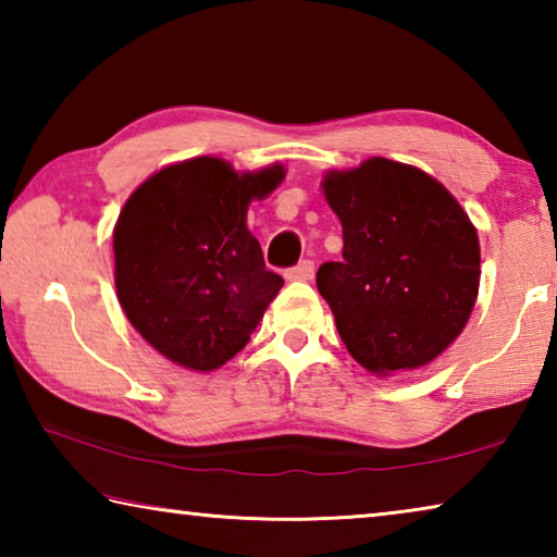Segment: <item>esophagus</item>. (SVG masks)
<instances>
[{
    "mask_svg": "<svg viewBox=\"0 0 557 557\" xmlns=\"http://www.w3.org/2000/svg\"><path fill=\"white\" fill-rule=\"evenodd\" d=\"M285 277H287V280H301V282L312 280V277H314V262H312V260H301V262H297L295 268H289V270L285 272Z\"/></svg>",
    "mask_w": 557,
    "mask_h": 557,
    "instance_id": "esophagus-1",
    "label": "esophagus"
}]
</instances>
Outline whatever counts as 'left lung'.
<instances>
[{"label":"left lung","mask_w":557,"mask_h":557,"mask_svg":"<svg viewBox=\"0 0 557 557\" xmlns=\"http://www.w3.org/2000/svg\"><path fill=\"white\" fill-rule=\"evenodd\" d=\"M344 228L317 270L342 342L373 373L420 369L461 334L479 289V238L445 186L375 157L324 178Z\"/></svg>","instance_id":"1"}]
</instances>
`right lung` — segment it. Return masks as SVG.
<instances>
[{
	"label": "right lung",
	"instance_id": "add662e5",
	"mask_svg": "<svg viewBox=\"0 0 557 557\" xmlns=\"http://www.w3.org/2000/svg\"><path fill=\"white\" fill-rule=\"evenodd\" d=\"M282 169L238 176L215 157L166 166L129 196L115 248V287L129 324L159 354L213 371L250 342L282 277L262 260L245 213Z\"/></svg>",
	"mask_w": 557,
	"mask_h": 557
}]
</instances>
